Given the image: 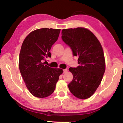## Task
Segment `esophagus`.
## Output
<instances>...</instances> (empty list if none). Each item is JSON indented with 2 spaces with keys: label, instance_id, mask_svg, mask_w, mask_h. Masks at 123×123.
Listing matches in <instances>:
<instances>
[{
  "label": "esophagus",
  "instance_id": "1",
  "mask_svg": "<svg viewBox=\"0 0 123 123\" xmlns=\"http://www.w3.org/2000/svg\"><path fill=\"white\" fill-rule=\"evenodd\" d=\"M67 71V69H64V70H63V74L66 73V72Z\"/></svg>",
  "mask_w": 123,
  "mask_h": 123
}]
</instances>
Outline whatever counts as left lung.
<instances>
[{
	"label": "left lung",
	"mask_w": 123,
	"mask_h": 123,
	"mask_svg": "<svg viewBox=\"0 0 123 123\" xmlns=\"http://www.w3.org/2000/svg\"><path fill=\"white\" fill-rule=\"evenodd\" d=\"M62 39L77 56L79 66L70 67L73 80L68 85L70 92L81 99L94 94L100 85L105 71L103 48L95 36L84 28L63 29Z\"/></svg>",
	"instance_id": "1"
}]
</instances>
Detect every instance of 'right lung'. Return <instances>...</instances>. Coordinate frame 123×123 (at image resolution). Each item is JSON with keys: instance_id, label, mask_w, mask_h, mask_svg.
Masks as SVG:
<instances>
[{"instance_id": "1", "label": "right lung", "mask_w": 123, "mask_h": 123, "mask_svg": "<svg viewBox=\"0 0 123 123\" xmlns=\"http://www.w3.org/2000/svg\"><path fill=\"white\" fill-rule=\"evenodd\" d=\"M60 29L41 28L30 33L22 45L19 68L25 85L33 95L39 98L54 92L59 76L63 71L44 65L51 57L49 51L59 36Z\"/></svg>"}]
</instances>
